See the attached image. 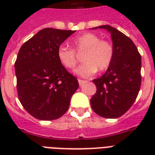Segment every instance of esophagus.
Here are the masks:
<instances>
[{
	"instance_id": "esophagus-1",
	"label": "esophagus",
	"mask_w": 155,
	"mask_h": 155,
	"mask_svg": "<svg viewBox=\"0 0 155 155\" xmlns=\"http://www.w3.org/2000/svg\"><path fill=\"white\" fill-rule=\"evenodd\" d=\"M78 82H79V84H80V85H82L84 83V80H80V79H79V80H78Z\"/></svg>"
}]
</instances>
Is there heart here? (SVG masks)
Listing matches in <instances>:
<instances>
[{"instance_id":"obj_1","label":"heart","mask_w":155,"mask_h":155,"mask_svg":"<svg viewBox=\"0 0 155 155\" xmlns=\"http://www.w3.org/2000/svg\"><path fill=\"white\" fill-rule=\"evenodd\" d=\"M74 49L60 46L57 50V57L60 63L68 69H73L77 63L76 54L83 53V64L78 67L75 72L81 77H90L97 70H107L113 62L114 50L113 45L106 40L101 39L98 35L85 33L72 41Z\"/></svg>"}]
</instances>
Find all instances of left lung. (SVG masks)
<instances>
[{
	"instance_id": "obj_1",
	"label": "left lung",
	"mask_w": 155,
	"mask_h": 155,
	"mask_svg": "<svg viewBox=\"0 0 155 155\" xmlns=\"http://www.w3.org/2000/svg\"><path fill=\"white\" fill-rule=\"evenodd\" d=\"M97 28L111 34L114 56L106 72L92 80L97 92L90 102L92 110L102 117L117 118L130 109L139 92L141 54L132 40L118 30L108 25L93 29Z\"/></svg>"
}]
</instances>
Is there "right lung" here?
Here are the masks:
<instances>
[{
    "label": "right lung",
    "mask_w": 155,
    "mask_h": 155,
    "mask_svg": "<svg viewBox=\"0 0 155 155\" xmlns=\"http://www.w3.org/2000/svg\"><path fill=\"white\" fill-rule=\"evenodd\" d=\"M75 30L45 28L24 43L15 62L18 98L38 120L58 119L68 111L77 79L57 57L60 45Z\"/></svg>",
    "instance_id": "add662e5"
}]
</instances>
